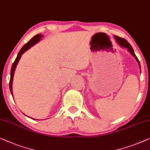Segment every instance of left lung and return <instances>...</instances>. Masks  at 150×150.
Returning <instances> with one entry per match:
<instances>
[{
  "label": "left lung",
  "mask_w": 150,
  "mask_h": 150,
  "mask_svg": "<svg viewBox=\"0 0 150 150\" xmlns=\"http://www.w3.org/2000/svg\"><path fill=\"white\" fill-rule=\"evenodd\" d=\"M114 38L116 39V41L117 42V43L120 45L121 47H122V48H126L127 49V51L129 52L134 57V59H136L137 62L138 64H139V68H140V72H141V65H140V63H139V61L137 59V56L135 55V54L134 53V51H133V47H131V45L129 44V42H127V40H125V38H120L118 36H114Z\"/></svg>",
  "instance_id": "1"
}]
</instances>
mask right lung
I'll return each instance as SVG.
<instances>
[{"instance_id": "1", "label": "right lung", "mask_w": 150, "mask_h": 150, "mask_svg": "<svg viewBox=\"0 0 150 150\" xmlns=\"http://www.w3.org/2000/svg\"><path fill=\"white\" fill-rule=\"evenodd\" d=\"M42 37H43V35H42V34H36V35L34 36V37L29 41V42L26 43L25 45H23L22 48L21 49L20 51H19L18 54H17L16 59V60H15V62H13V64L12 67H11V78H10V82H9V88H10V91H11V93L12 96H13V94L12 85H13V76H14L15 70H16L17 65V64H18L19 59H20L21 55H22L25 51H28V49L31 48L32 46H34V45L36 44L37 42H38ZM34 120H35V119H34Z\"/></svg>"}]
</instances>
